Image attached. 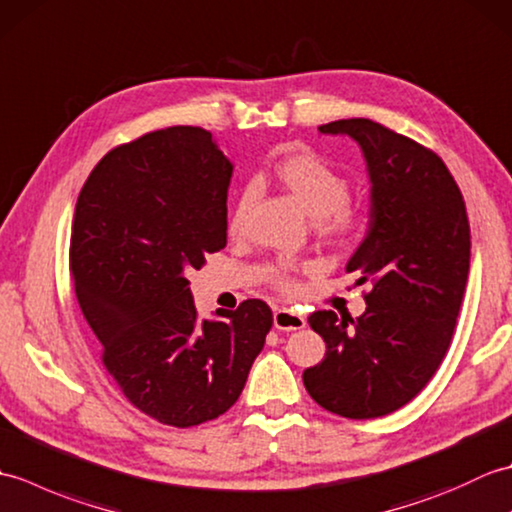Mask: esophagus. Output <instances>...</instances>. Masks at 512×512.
<instances>
[{"mask_svg": "<svg viewBox=\"0 0 512 512\" xmlns=\"http://www.w3.org/2000/svg\"><path fill=\"white\" fill-rule=\"evenodd\" d=\"M273 321H275V328L284 332L306 328V319H303V314L292 308H277L273 314Z\"/></svg>", "mask_w": 512, "mask_h": 512, "instance_id": "1", "label": "esophagus"}]
</instances>
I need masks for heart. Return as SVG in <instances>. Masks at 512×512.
Segmentation results:
<instances>
[{"instance_id":"obj_1","label":"heart","mask_w":512,"mask_h":512,"mask_svg":"<svg viewBox=\"0 0 512 512\" xmlns=\"http://www.w3.org/2000/svg\"><path fill=\"white\" fill-rule=\"evenodd\" d=\"M273 178L303 206V211L314 217V233L321 242L334 248H352L365 237L369 224L367 211L350 198V180L323 156L314 151L290 154L273 167ZM250 202H253V189L248 187L237 198L228 220V231L233 235L242 231ZM268 279L284 292L297 290V281L288 264L270 266Z\"/></svg>"}]
</instances>
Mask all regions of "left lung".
<instances>
[{
  "label": "left lung",
  "mask_w": 512,
  "mask_h": 512,
  "mask_svg": "<svg viewBox=\"0 0 512 512\" xmlns=\"http://www.w3.org/2000/svg\"><path fill=\"white\" fill-rule=\"evenodd\" d=\"M361 145L372 211L347 262L369 284L358 319L312 312L323 361L303 372L308 394L336 416L380 418L427 387L449 352L471 259V228L458 184L442 158L369 118L319 127Z\"/></svg>",
  "instance_id": "obj_1"
}]
</instances>
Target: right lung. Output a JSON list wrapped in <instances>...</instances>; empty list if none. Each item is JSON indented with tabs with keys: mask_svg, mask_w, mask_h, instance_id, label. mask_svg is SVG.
<instances>
[{
	"mask_svg": "<svg viewBox=\"0 0 512 512\" xmlns=\"http://www.w3.org/2000/svg\"><path fill=\"white\" fill-rule=\"evenodd\" d=\"M233 165L211 132L167 127L107 151L79 193L70 275L101 361L132 405L169 427L215 420L242 394L273 328L246 299L198 321L187 275L226 246Z\"/></svg>",
	"mask_w": 512,
	"mask_h": 512,
	"instance_id": "right-lung-1",
	"label": "right lung"
}]
</instances>
